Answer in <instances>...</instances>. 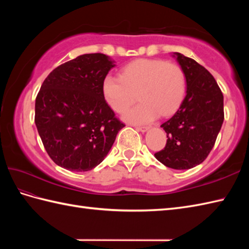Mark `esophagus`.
Wrapping results in <instances>:
<instances>
[{"label":"esophagus","instance_id":"obj_1","mask_svg":"<svg viewBox=\"0 0 249 249\" xmlns=\"http://www.w3.org/2000/svg\"><path fill=\"white\" fill-rule=\"evenodd\" d=\"M136 129L138 131H141V133H145V131L150 129V127H147V126H141V127H140V126H137Z\"/></svg>","mask_w":249,"mask_h":249}]
</instances>
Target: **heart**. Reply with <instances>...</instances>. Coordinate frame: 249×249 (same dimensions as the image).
<instances>
[{
	"label": "heart",
	"mask_w": 249,
	"mask_h": 249,
	"mask_svg": "<svg viewBox=\"0 0 249 249\" xmlns=\"http://www.w3.org/2000/svg\"><path fill=\"white\" fill-rule=\"evenodd\" d=\"M186 78L181 66L162 60L140 59L122 68L121 77L107 75L102 93L109 107L124 112L134 104L137 94L141 103L126 111L123 120L131 124H146L158 116L176 112L181 105Z\"/></svg>",
	"instance_id": "1"
}]
</instances>
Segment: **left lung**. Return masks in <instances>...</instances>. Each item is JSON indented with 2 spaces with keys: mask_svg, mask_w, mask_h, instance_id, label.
<instances>
[{
  "mask_svg": "<svg viewBox=\"0 0 249 249\" xmlns=\"http://www.w3.org/2000/svg\"><path fill=\"white\" fill-rule=\"evenodd\" d=\"M186 78V96L170 120L161 124L165 149L155 153L168 168L186 170L200 165L212 151L224 122V95L214 77L195 60L174 52Z\"/></svg>",
  "mask_w": 249,
  "mask_h": 249,
  "instance_id": "1",
  "label": "left lung"
}]
</instances>
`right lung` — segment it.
<instances>
[{
	"mask_svg": "<svg viewBox=\"0 0 249 249\" xmlns=\"http://www.w3.org/2000/svg\"><path fill=\"white\" fill-rule=\"evenodd\" d=\"M115 66L103 53L77 56L45 79L35 100V124L50 158L66 170L83 172L102 162L124 124L102 93Z\"/></svg>",
	"mask_w": 249,
	"mask_h": 249,
	"instance_id": "1",
	"label": "right lung"
}]
</instances>
